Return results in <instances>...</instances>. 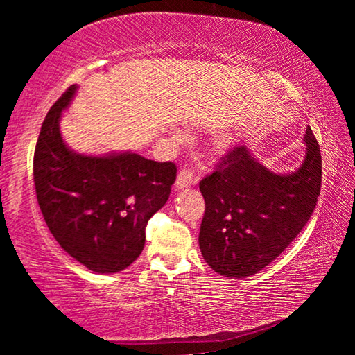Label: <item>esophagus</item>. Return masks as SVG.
Masks as SVG:
<instances>
[{
    "mask_svg": "<svg viewBox=\"0 0 355 355\" xmlns=\"http://www.w3.org/2000/svg\"><path fill=\"white\" fill-rule=\"evenodd\" d=\"M197 183V178L194 177V173H192L189 169H183L178 172L177 175V182H175V188L177 189H184V188H189L191 184Z\"/></svg>",
    "mask_w": 355,
    "mask_h": 355,
    "instance_id": "1",
    "label": "esophagus"
}]
</instances>
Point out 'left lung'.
Instances as JSON below:
<instances>
[{"label": "left lung", "mask_w": 355, "mask_h": 355, "mask_svg": "<svg viewBox=\"0 0 355 355\" xmlns=\"http://www.w3.org/2000/svg\"><path fill=\"white\" fill-rule=\"evenodd\" d=\"M304 144L305 158L294 172H272L243 146L202 180L199 245L214 272L230 279L257 274L307 224L321 191V152L310 127Z\"/></svg>", "instance_id": "obj_1"}]
</instances>
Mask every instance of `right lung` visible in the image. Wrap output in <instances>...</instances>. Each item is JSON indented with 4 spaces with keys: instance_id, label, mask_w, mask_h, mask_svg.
Wrapping results in <instances>:
<instances>
[{
    "instance_id": "add662e5",
    "label": "right lung",
    "mask_w": 355,
    "mask_h": 355,
    "mask_svg": "<svg viewBox=\"0 0 355 355\" xmlns=\"http://www.w3.org/2000/svg\"><path fill=\"white\" fill-rule=\"evenodd\" d=\"M76 91L70 86L42 123L35 194L51 235L70 257L94 272H120L141 255L147 222L169 199L177 167L135 152L71 150L59 122Z\"/></svg>"
}]
</instances>
